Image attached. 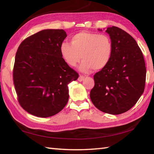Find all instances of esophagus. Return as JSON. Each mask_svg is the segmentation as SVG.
Instances as JSON below:
<instances>
[{"label":"esophagus","instance_id":"1","mask_svg":"<svg viewBox=\"0 0 154 154\" xmlns=\"http://www.w3.org/2000/svg\"><path fill=\"white\" fill-rule=\"evenodd\" d=\"M85 79V76H83V75H79V77L78 78V81H82Z\"/></svg>","mask_w":154,"mask_h":154}]
</instances>
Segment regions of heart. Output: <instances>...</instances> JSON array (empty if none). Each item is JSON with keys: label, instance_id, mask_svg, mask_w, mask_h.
<instances>
[{"label": "heart", "instance_id": "obj_1", "mask_svg": "<svg viewBox=\"0 0 154 154\" xmlns=\"http://www.w3.org/2000/svg\"><path fill=\"white\" fill-rule=\"evenodd\" d=\"M60 52L64 61L75 67L82 59L80 70L85 73L94 69L100 70L109 64L113 52V44L106 34L88 32L77 33L71 38V43L63 42Z\"/></svg>", "mask_w": 154, "mask_h": 154}]
</instances>
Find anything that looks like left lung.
I'll return each mask as SVG.
<instances>
[{
    "label": "left lung",
    "instance_id": "left-lung-1",
    "mask_svg": "<svg viewBox=\"0 0 154 154\" xmlns=\"http://www.w3.org/2000/svg\"><path fill=\"white\" fill-rule=\"evenodd\" d=\"M113 44L111 60L94 75L90 98L103 112L120 114L134 106L144 91L146 68L138 44L129 34L116 26L108 28Z\"/></svg>",
    "mask_w": 154,
    "mask_h": 154
}]
</instances>
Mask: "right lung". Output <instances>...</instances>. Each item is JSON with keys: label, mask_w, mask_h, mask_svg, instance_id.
Returning <instances> with one entry per match:
<instances>
[{"label": "right lung", "mask_w": 154, "mask_h": 154, "mask_svg": "<svg viewBox=\"0 0 154 154\" xmlns=\"http://www.w3.org/2000/svg\"><path fill=\"white\" fill-rule=\"evenodd\" d=\"M66 37L62 29L44 30L18 48L13 81L20 105L32 115L46 118L60 112L69 99L68 84L79 77L61 54Z\"/></svg>", "instance_id": "right-lung-1"}]
</instances>
